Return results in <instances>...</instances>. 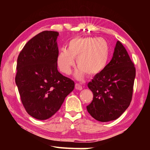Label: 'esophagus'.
<instances>
[{"label":"esophagus","mask_w":150,"mask_h":150,"mask_svg":"<svg viewBox=\"0 0 150 150\" xmlns=\"http://www.w3.org/2000/svg\"><path fill=\"white\" fill-rule=\"evenodd\" d=\"M75 88L77 90L81 91V90L83 89V87L79 84V83H76V84H75Z\"/></svg>","instance_id":"34e87169"}]
</instances>
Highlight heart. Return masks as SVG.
Listing matches in <instances>:
<instances>
[{
	"label": "heart",
	"instance_id": "b5f03b06",
	"mask_svg": "<svg viewBox=\"0 0 150 150\" xmlns=\"http://www.w3.org/2000/svg\"><path fill=\"white\" fill-rule=\"evenodd\" d=\"M110 49L108 42L102 38L77 37L70 40L68 50L62 48L57 55V63L59 70L66 75L71 72L75 65L79 70L75 76L83 78L85 74L93 77L105 69L110 57Z\"/></svg>",
	"mask_w": 150,
	"mask_h": 150
}]
</instances>
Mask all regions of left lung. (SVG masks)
Returning a JSON list of instances; mask_svg holds the SVG:
<instances>
[{"instance_id":"left-lung-1","label":"left lung","mask_w":150,"mask_h":150,"mask_svg":"<svg viewBox=\"0 0 150 150\" xmlns=\"http://www.w3.org/2000/svg\"><path fill=\"white\" fill-rule=\"evenodd\" d=\"M136 68L125 47L116 42L113 57L103 71L88 83L93 93L88 112L96 120H114L130 105L133 94Z\"/></svg>"}]
</instances>
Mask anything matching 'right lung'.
<instances>
[{"label":"right lung","mask_w":150,"mask_h":150,"mask_svg":"<svg viewBox=\"0 0 150 150\" xmlns=\"http://www.w3.org/2000/svg\"><path fill=\"white\" fill-rule=\"evenodd\" d=\"M59 33L44 31L28 42L18 57L15 81L25 110L38 120L59 110L75 83L57 70Z\"/></svg>","instance_id":"obj_1"}]
</instances>
